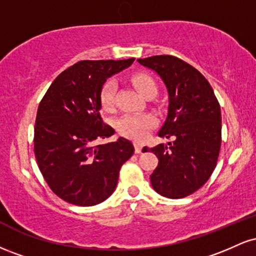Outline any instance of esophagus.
I'll return each instance as SVG.
<instances>
[{
    "label": "esophagus",
    "instance_id": "1",
    "mask_svg": "<svg viewBox=\"0 0 256 256\" xmlns=\"http://www.w3.org/2000/svg\"><path fill=\"white\" fill-rule=\"evenodd\" d=\"M142 148L143 146L140 142H134V152H136V154H140L142 152Z\"/></svg>",
    "mask_w": 256,
    "mask_h": 256
}]
</instances>
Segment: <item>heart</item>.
I'll return each mask as SVG.
<instances>
[{"instance_id": "obj_1", "label": "heart", "mask_w": 256, "mask_h": 256, "mask_svg": "<svg viewBox=\"0 0 256 256\" xmlns=\"http://www.w3.org/2000/svg\"><path fill=\"white\" fill-rule=\"evenodd\" d=\"M132 84L138 90L140 95L146 96L148 94L156 92V84L146 74H134L132 77ZM116 92V83L113 79L107 80L101 90V106L106 110H110L114 107ZM156 120L150 113H136L125 114L116 120V130L119 134H124L128 138H134L136 140H143L148 134V131L155 125Z\"/></svg>"}]
</instances>
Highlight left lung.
Segmentation results:
<instances>
[{
  "mask_svg": "<svg viewBox=\"0 0 256 256\" xmlns=\"http://www.w3.org/2000/svg\"><path fill=\"white\" fill-rule=\"evenodd\" d=\"M137 61L158 73L168 92V113L158 134L173 142L143 148L158 158L150 183L165 198H185L198 190L216 166L222 146L219 102L207 79L180 58L155 55Z\"/></svg>",
  "mask_w": 256,
  "mask_h": 256,
  "instance_id": "left-lung-1",
  "label": "left lung"
}]
</instances>
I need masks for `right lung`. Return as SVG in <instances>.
Instances as JSON below:
<instances>
[{"label": "right lung", "mask_w": 256, "mask_h": 256, "mask_svg": "<svg viewBox=\"0 0 256 256\" xmlns=\"http://www.w3.org/2000/svg\"><path fill=\"white\" fill-rule=\"evenodd\" d=\"M134 61H79L55 78L38 106L34 156L49 188L68 204L88 207L107 200L134 154L124 137L95 146L116 132L100 112L104 82Z\"/></svg>", "instance_id": "obj_1"}]
</instances>
